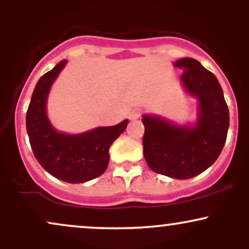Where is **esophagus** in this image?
I'll return each mask as SVG.
<instances>
[{
	"mask_svg": "<svg viewBox=\"0 0 249 249\" xmlns=\"http://www.w3.org/2000/svg\"><path fill=\"white\" fill-rule=\"evenodd\" d=\"M141 116H142V111L139 110V108H134V110L131 111L128 118H130L131 121H134V119H138Z\"/></svg>",
	"mask_w": 249,
	"mask_h": 249,
	"instance_id": "34e87169",
	"label": "esophagus"
}]
</instances>
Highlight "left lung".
<instances>
[{
    "mask_svg": "<svg viewBox=\"0 0 249 249\" xmlns=\"http://www.w3.org/2000/svg\"><path fill=\"white\" fill-rule=\"evenodd\" d=\"M181 83L199 101L194 127L176 126L158 117L142 116V146L147 165L156 173L174 179H190L207 170L224 148L230 112L221 85L211 71L191 57L179 59Z\"/></svg>",
    "mask_w": 249,
    "mask_h": 249,
    "instance_id": "left-lung-1",
    "label": "left lung"
}]
</instances>
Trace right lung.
Here are the masks:
<instances>
[{
  "instance_id": "add662e5",
  "label": "right lung",
  "mask_w": 249,
  "mask_h": 249,
  "mask_svg": "<svg viewBox=\"0 0 249 249\" xmlns=\"http://www.w3.org/2000/svg\"><path fill=\"white\" fill-rule=\"evenodd\" d=\"M67 61L63 59L37 82L27 111V131L33 152L41 166L55 178L71 184L89 181L107 170L108 148L124 132L127 121L115 126L98 127L89 132L69 136L53 130L45 104L50 87Z\"/></svg>"
}]
</instances>
